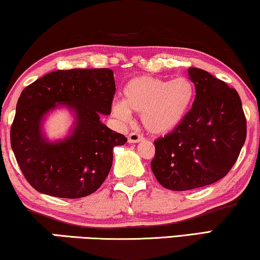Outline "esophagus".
Masks as SVG:
<instances>
[{"label":"esophagus","instance_id":"34e87169","mask_svg":"<svg viewBox=\"0 0 260 260\" xmlns=\"http://www.w3.org/2000/svg\"><path fill=\"white\" fill-rule=\"evenodd\" d=\"M127 139H128L129 144H137V142H140V141L144 140L142 135L137 133V132H132L128 137H127Z\"/></svg>","mask_w":260,"mask_h":260}]
</instances>
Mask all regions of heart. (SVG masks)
Masks as SVG:
<instances>
[{"instance_id":"heart-1","label":"heart","mask_w":260,"mask_h":260,"mask_svg":"<svg viewBox=\"0 0 260 260\" xmlns=\"http://www.w3.org/2000/svg\"><path fill=\"white\" fill-rule=\"evenodd\" d=\"M123 100L112 104V114L127 122L131 112L141 114L149 133L166 134L184 121L194 98V87L186 78L167 80L137 76L126 83Z\"/></svg>"}]
</instances>
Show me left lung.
<instances>
[{
  "label": "left lung",
  "instance_id": "obj_1",
  "mask_svg": "<svg viewBox=\"0 0 260 260\" xmlns=\"http://www.w3.org/2000/svg\"><path fill=\"white\" fill-rule=\"evenodd\" d=\"M194 83L192 108L172 133L154 141L151 168L172 191L211 185L229 173L246 139V119L236 89L199 68H188Z\"/></svg>",
  "mask_w": 260,
  "mask_h": 260
}]
</instances>
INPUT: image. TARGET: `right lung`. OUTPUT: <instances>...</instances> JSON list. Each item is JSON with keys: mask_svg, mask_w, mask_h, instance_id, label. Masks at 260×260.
Returning a JSON list of instances; mask_svg holds the SVG:
<instances>
[{"mask_svg": "<svg viewBox=\"0 0 260 260\" xmlns=\"http://www.w3.org/2000/svg\"><path fill=\"white\" fill-rule=\"evenodd\" d=\"M114 73L108 68L69 69L46 74L22 90L10 128V144L27 181L36 191L56 198L92 194L111 171L113 148L125 135L101 122L111 114ZM75 116L70 134L50 142L43 122L56 108Z\"/></svg>", "mask_w": 260, "mask_h": 260, "instance_id": "obj_1", "label": "right lung"}]
</instances>
